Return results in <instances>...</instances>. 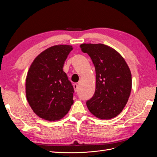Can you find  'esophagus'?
<instances>
[{
    "label": "esophagus",
    "instance_id": "34e87169",
    "mask_svg": "<svg viewBox=\"0 0 157 157\" xmlns=\"http://www.w3.org/2000/svg\"><path fill=\"white\" fill-rule=\"evenodd\" d=\"M73 88H74L75 91L77 92L78 90V84H73Z\"/></svg>",
    "mask_w": 157,
    "mask_h": 157
}]
</instances>
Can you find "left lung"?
<instances>
[{
	"instance_id": "8db88e82",
	"label": "left lung",
	"mask_w": 157,
	"mask_h": 157,
	"mask_svg": "<svg viewBox=\"0 0 157 157\" xmlns=\"http://www.w3.org/2000/svg\"><path fill=\"white\" fill-rule=\"evenodd\" d=\"M92 59L96 74V90L86 101L88 110L99 119H111L122 112L132 89V75L123 57L103 44H82Z\"/></svg>"
}]
</instances>
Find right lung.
Here are the masks:
<instances>
[{
    "label": "right lung",
    "instance_id": "obj_1",
    "mask_svg": "<svg viewBox=\"0 0 157 157\" xmlns=\"http://www.w3.org/2000/svg\"><path fill=\"white\" fill-rule=\"evenodd\" d=\"M71 45L51 46L38 55L26 77L27 101L37 116L48 121L65 117L73 104L74 88L63 70Z\"/></svg>",
    "mask_w": 157,
    "mask_h": 157
}]
</instances>
